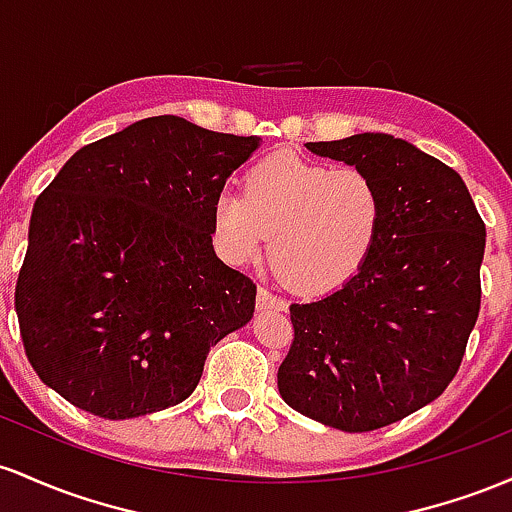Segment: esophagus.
<instances>
[{"instance_id":"34e87169","label":"esophagus","mask_w":512,"mask_h":512,"mask_svg":"<svg viewBox=\"0 0 512 512\" xmlns=\"http://www.w3.org/2000/svg\"><path fill=\"white\" fill-rule=\"evenodd\" d=\"M256 307L261 309V312H268V309H273V312H285V309H287V302L283 300V297L273 295V292H271V290H266V287H258Z\"/></svg>"}]
</instances>
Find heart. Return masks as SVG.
<instances>
[{
	"label": "heart",
	"mask_w": 512,
	"mask_h": 512,
	"mask_svg": "<svg viewBox=\"0 0 512 512\" xmlns=\"http://www.w3.org/2000/svg\"><path fill=\"white\" fill-rule=\"evenodd\" d=\"M384 222L380 183L358 166L273 152L244 174V193H222L212 227L222 256L256 258L266 246L273 271L307 295L329 292L363 268Z\"/></svg>",
	"instance_id": "b5f03b06"
}]
</instances>
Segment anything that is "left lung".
<instances>
[{"mask_svg": "<svg viewBox=\"0 0 512 512\" xmlns=\"http://www.w3.org/2000/svg\"><path fill=\"white\" fill-rule=\"evenodd\" d=\"M307 149L380 183L384 222L353 278L290 304L278 389L312 421L367 433L423 409L457 375L481 307L486 227L462 176L411 142L363 132Z\"/></svg>", "mask_w": 512, "mask_h": 512, "instance_id": "8db88e82", "label": "left lung"}]
</instances>
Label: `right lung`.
Returning a JSON list of instances; mask_svg holds the SVG:
<instances>
[{"label":"right lung","instance_id":"add662e5","mask_svg":"<svg viewBox=\"0 0 512 512\" xmlns=\"http://www.w3.org/2000/svg\"><path fill=\"white\" fill-rule=\"evenodd\" d=\"M258 137L179 116L74 152L38 195L16 280L28 363L77 409L123 421L181 404L256 285L212 249V208Z\"/></svg>","mask_w":512,"mask_h":512}]
</instances>
